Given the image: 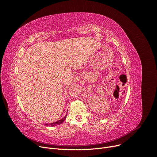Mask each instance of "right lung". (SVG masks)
<instances>
[{
  "instance_id": "1",
  "label": "right lung",
  "mask_w": 157,
  "mask_h": 157,
  "mask_svg": "<svg viewBox=\"0 0 157 157\" xmlns=\"http://www.w3.org/2000/svg\"><path fill=\"white\" fill-rule=\"evenodd\" d=\"M66 117H67V115H65V116L62 118V119H61L60 120H59V121H56V122H54V123H49V124H48V123H45V125H46V126H48V125H51V126H54V125H60L61 123H62L64 121H65V118H66Z\"/></svg>"
}]
</instances>
